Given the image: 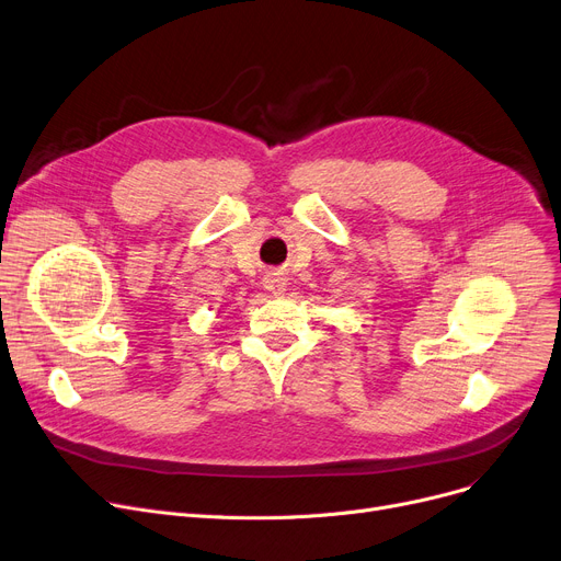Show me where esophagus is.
Returning a JSON list of instances; mask_svg holds the SVG:
<instances>
[{
  "label": "esophagus",
  "instance_id": "1",
  "mask_svg": "<svg viewBox=\"0 0 561 561\" xmlns=\"http://www.w3.org/2000/svg\"><path fill=\"white\" fill-rule=\"evenodd\" d=\"M262 285H265V289L274 296H280L285 294L287 289V278L280 274V272H267L265 278H262Z\"/></svg>",
  "mask_w": 561,
  "mask_h": 561
}]
</instances>
